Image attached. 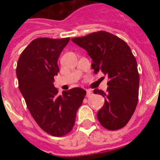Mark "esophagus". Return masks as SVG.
I'll use <instances>...</instances> for the list:
<instances>
[{"label": "esophagus", "mask_w": 160, "mask_h": 160, "mask_svg": "<svg viewBox=\"0 0 160 160\" xmlns=\"http://www.w3.org/2000/svg\"><path fill=\"white\" fill-rule=\"evenodd\" d=\"M92 95V91L90 90H87V97H90Z\"/></svg>", "instance_id": "esophagus-1"}]
</instances>
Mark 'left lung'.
Here are the masks:
<instances>
[{
	"instance_id": "left-lung-1",
	"label": "left lung",
	"mask_w": 160,
	"mask_h": 160,
	"mask_svg": "<svg viewBox=\"0 0 160 160\" xmlns=\"http://www.w3.org/2000/svg\"><path fill=\"white\" fill-rule=\"evenodd\" d=\"M87 51L94 73L108 75L107 92L95 89V94L104 98L98 120L108 130H118L130 120L138 103L140 75L137 62L129 46L123 40L107 32L99 31L72 38Z\"/></svg>"
}]
</instances>
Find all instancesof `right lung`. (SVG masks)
Here are the masks:
<instances>
[{"mask_svg": "<svg viewBox=\"0 0 160 160\" xmlns=\"http://www.w3.org/2000/svg\"><path fill=\"white\" fill-rule=\"evenodd\" d=\"M69 38H36L23 50L16 68L19 89L33 119L42 130L61 137L72 130L86 91L75 87L59 95L54 87L57 61Z\"/></svg>", "mask_w": 160, "mask_h": 160, "instance_id": "obj_1", "label": "right lung"}]
</instances>
